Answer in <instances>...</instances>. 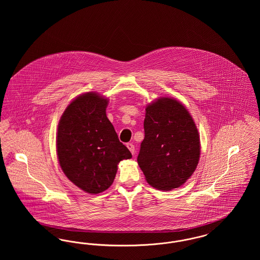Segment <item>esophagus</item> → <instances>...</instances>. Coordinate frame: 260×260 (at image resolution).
Returning <instances> with one entry per match:
<instances>
[{
    "label": "esophagus",
    "instance_id": "esophagus-1",
    "mask_svg": "<svg viewBox=\"0 0 260 260\" xmlns=\"http://www.w3.org/2000/svg\"><path fill=\"white\" fill-rule=\"evenodd\" d=\"M126 147L128 148V150L131 151V153L133 154V155H135V152H136V149H135V145L133 144V143H127L126 144Z\"/></svg>",
    "mask_w": 260,
    "mask_h": 260
}]
</instances>
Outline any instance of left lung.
Wrapping results in <instances>:
<instances>
[{
	"instance_id": "1",
	"label": "left lung",
	"mask_w": 260,
	"mask_h": 260,
	"mask_svg": "<svg viewBox=\"0 0 260 260\" xmlns=\"http://www.w3.org/2000/svg\"><path fill=\"white\" fill-rule=\"evenodd\" d=\"M137 162L149 185L170 191L184 184L198 166L200 136L179 101L161 98L146 107Z\"/></svg>"
}]
</instances>
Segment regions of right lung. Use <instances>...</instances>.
Masks as SVG:
<instances>
[{"label": "right lung", "mask_w": 260, "mask_h": 260, "mask_svg": "<svg viewBox=\"0 0 260 260\" xmlns=\"http://www.w3.org/2000/svg\"><path fill=\"white\" fill-rule=\"evenodd\" d=\"M109 100L96 92L77 96L63 112L56 153L67 178L89 194L112 185L118 164L132 158L106 116Z\"/></svg>", "instance_id": "1"}]
</instances>
